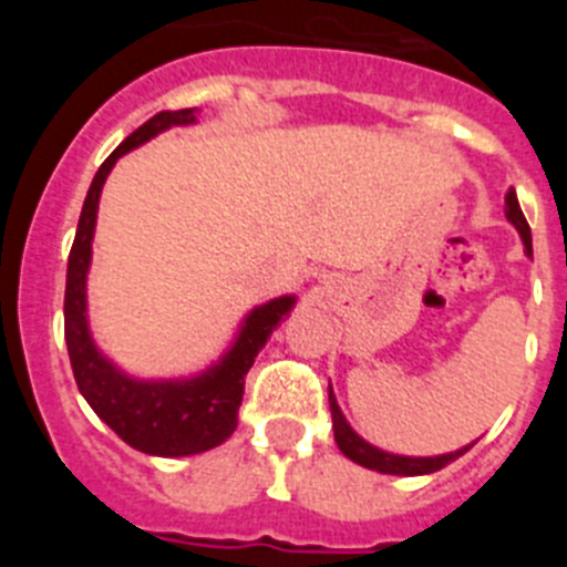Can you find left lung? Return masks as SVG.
<instances>
[{
    "mask_svg": "<svg viewBox=\"0 0 567 567\" xmlns=\"http://www.w3.org/2000/svg\"><path fill=\"white\" fill-rule=\"evenodd\" d=\"M505 215H508V221L519 229L525 249H528V255H530V227H528V221H525L523 209H519L517 193H514V189L505 195ZM329 409H332L334 443H338L340 452H343L349 460H354V463L365 465V468L383 471V474H403V477H414V474H432V471L443 468V465H449L454 457H460V454H465L471 449V445H465V449H460V452L440 454V457H400V454H385V452H380V449H374V445L365 443V440H360L358 434L352 432V425L346 423V417L340 414L338 403H334L332 389H329Z\"/></svg>",
    "mask_w": 567,
    "mask_h": 567,
    "instance_id": "1",
    "label": "left lung"
}]
</instances>
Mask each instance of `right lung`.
<instances>
[{
	"instance_id": "obj_1",
	"label": "right lung",
	"mask_w": 567,
	"mask_h": 567,
	"mask_svg": "<svg viewBox=\"0 0 567 567\" xmlns=\"http://www.w3.org/2000/svg\"><path fill=\"white\" fill-rule=\"evenodd\" d=\"M195 107L162 110L142 127L130 133L107 162L99 167L84 198L79 229L68 258V289H64V340H68L70 365L76 378L79 392L90 409L113 429L127 445L155 457H187L221 445L238 425L240 398H244V378L252 369L260 346L267 343L272 329L284 315L292 309L295 298H275L255 309L240 329L235 346L202 378L184 383H144L122 374L113 363L99 354L87 332V300H84V280L90 267V240L96 229L99 195L104 178L113 164L133 147L153 138L155 133L173 124H193Z\"/></svg>"
}]
</instances>
